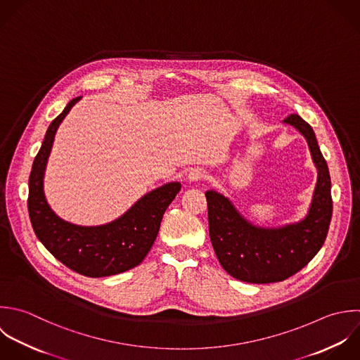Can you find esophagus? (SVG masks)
I'll list each match as a JSON object with an SVG mask.
<instances>
[{"instance_id":"34e87169","label":"esophagus","mask_w":360,"mask_h":360,"mask_svg":"<svg viewBox=\"0 0 360 360\" xmlns=\"http://www.w3.org/2000/svg\"><path fill=\"white\" fill-rule=\"evenodd\" d=\"M205 176H206V172H205L202 168H195V169H192V171L189 172L188 179H189L191 182H196V181L203 179Z\"/></svg>"}]
</instances>
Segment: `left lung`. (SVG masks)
I'll return each mask as SVG.
<instances>
[{
    "instance_id": "1",
    "label": "left lung",
    "mask_w": 360,
    "mask_h": 360,
    "mask_svg": "<svg viewBox=\"0 0 360 360\" xmlns=\"http://www.w3.org/2000/svg\"><path fill=\"white\" fill-rule=\"evenodd\" d=\"M309 141L319 181L309 216L282 229H259L245 221L234 206L214 191L206 192L209 234L220 265L248 283L282 282L302 271L321 250L333 217L331 176L314 130L299 115L285 119Z\"/></svg>"
}]
</instances>
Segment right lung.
I'll use <instances>...</instances> for the list:
<instances>
[{
  "instance_id": "obj_1",
  "label": "right lung",
  "mask_w": 360,
  "mask_h": 360,
  "mask_svg": "<svg viewBox=\"0 0 360 360\" xmlns=\"http://www.w3.org/2000/svg\"><path fill=\"white\" fill-rule=\"evenodd\" d=\"M79 98L70 101L46 131L29 175L27 210L36 237L54 258L79 275L103 278L126 272L144 259L181 184L171 182L151 191L120 219L105 226L79 227L57 217L46 202L43 175L56 130Z\"/></svg>"
}]
</instances>
